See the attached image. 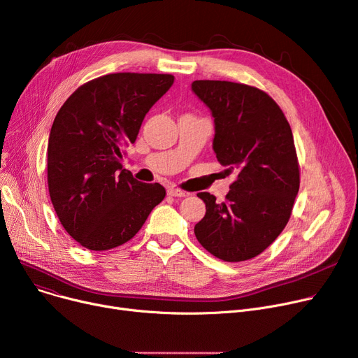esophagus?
I'll return each mask as SVG.
<instances>
[{"label": "esophagus", "mask_w": 358, "mask_h": 358, "mask_svg": "<svg viewBox=\"0 0 358 358\" xmlns=\"http://www.w3.org/2000/svg\"><path fill=\"white\" fill-rule=\"evenodd\" d=\"M168 196H173V197H185L187 193L180 190V189H176V187H169V189L166 190Z\"/></svg>", "instance_id": "34e87169"}]
</instances>
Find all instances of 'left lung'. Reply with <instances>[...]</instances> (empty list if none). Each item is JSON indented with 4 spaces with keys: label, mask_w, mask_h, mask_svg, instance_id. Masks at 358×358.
<instances>
[{
    "label": "left lung",
    "mask_w": 358,
    "mask_h": 358,
    "mask_svg": "<svg viewBox=\"0 0 358 358\" xmlns=\"http://www.w3.org/2000/svg\"><path fill=\"white\" fill-rule=\"evenodd\" d=\"M192 91L212 113L213 150L236 174L227 200L210 193L194 227L204 250L228 262L261 254L287 224L299 192V162L290 124L277 103L255 87L200 80Z\"/></svg>",
    "instance_id": "obj_1"
}]
</instances>
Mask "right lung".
<instances>
[{"instance_id": "right-lung-1", "label": "right lung", "mask_w": 358, "mask_h": 358, "mask_svg": "<svg viewBox=\"0 0 358 358\" xmlns=\"http://www.w3.org/2000/svg\"><path fill=\"white\" fill-rule=\"evenodd\" d=\"M169 73H108L81 85L56 115L48 143L49 196L65 231L91 251L134 238L165 189L122 168L146 113L173 85Z\"/></svg>"}]
</instances>
